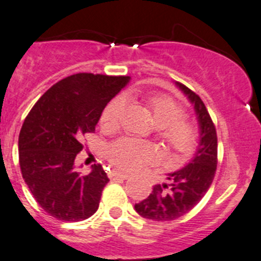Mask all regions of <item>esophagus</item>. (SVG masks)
I'll list each match as a JSON object with an SVG mask.
<instances>
[{
  "label": "esophagus",
  "mask_w": 261,
  "mask_h": 261,
  "mask_svg": "<svg viewBox=\"0 0 261 261\" xmlns=\"http://www.w3.org/2000/svg\"><path fill=\"white\" fill-rule=\"evenodd\" d=\"M128 176H130V175L126 174V172L117 171V170H113V171L111 172V177H113V179H127Z\"/></svg>",
  "instance_id": "34e87169"
}]
</instances>
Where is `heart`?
I'll return each mask as SVG.
<instances>
[{"mask_svg": "<svg viewBox=\"0 0 261 261\" xmlns=\"http://www.w3.org/2000/svg\"><path fill=\"white\" fill-rule=\"evenodd\" d=\"M145 107L152 112L157 126V136L167 149L176 154H189L197 142V127L186 117V109L170 95L155 94L145 99ZM125 100L122 96L112 99L101 114L106 128H116L121 123ZM111 164L123 170H138L154 158V150L147 143L133 138H121L107 149Z\"/></svg>", "mask_w": 261, "mask_h": 261, "instance_id": "heart-1", "label": "heart"}]
</instances>
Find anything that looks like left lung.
<instances>
[{
  "label": "left lung",
  "instance_id": "8db88e82",
  "mask_svg": "<svg viewBox=\"0 0 261 261\" xmlns=\"http://www.w3.org/2000/svg\"><path fill=\"white\" fill-rule=\"evenodd\" d=\"M176 85L194 104L201 128L199 147L186 167L169 174V181L154 186L147 198L135 203L139 215L154 221L175 220L189 213L213 184L218 165V135L207 108L189 87Z\"/></svg>",
  "mask_w": 261,
  "mask_h": 261
}]
</instances>
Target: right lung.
Instances as JSON below:
<instances>
[{
  "label": "right lung",
  "mask_w": 261,
  "mask_h": 261,
  "mask_svg": "<svg viewBox=\"0 0 261 261\" xmlns=\"http://www.w3.org/2000/svg\"><path fill=\"white\" fill-rule=\"evenodd\" d=\"M128 75L77 73L51 86L24 119L19 134L21 175L37 203L53 218L81 221L96 213L109 181L100 164L89 175L74 170L82 138Z\"/></svg>",
  "instance_id": "add662e5"
}]
</instances>
